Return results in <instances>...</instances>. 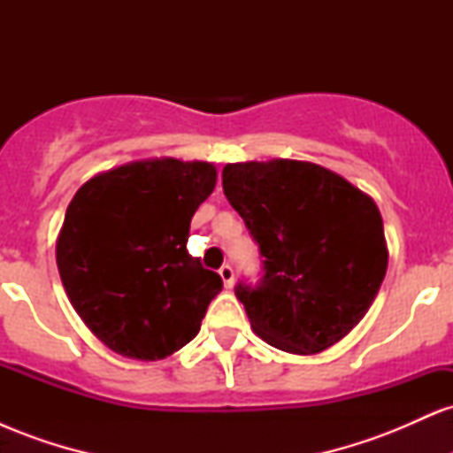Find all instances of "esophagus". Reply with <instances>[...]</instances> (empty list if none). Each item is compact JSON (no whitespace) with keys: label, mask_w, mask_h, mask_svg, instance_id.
I'll list each match as a JSON object with an SVG mask.
<instances>
[{"label":"esophagus","mask_w":453,"mask_h":453,"mask_svg":"<svg viewBox=\"0 0 453 453\" xmlns=\"http://www.w3.org/2000/svg\"><path fill=\"white\" fill-rule=\"evenodd\" d=\"M219 274H221L223 283H226V288H232V285H234V268L230 266V264H223V266L219 268Z\"/></svg>","instance_id":"obj_1"}]
</instances>
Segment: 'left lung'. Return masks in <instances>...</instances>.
Instances as JSON below:
<instances>
[{
  "instance_id": "obj_1",
  "label": "left lung",
  "mask_w": 453,
  "mask_h": 453,
  "mask_svg": "<svg viewBox=\"0 0 453 453\" xmlns=\"http://www.w3.org/2000/svg\"><path fill=\"white\" fill-rule=\"evenodd\" d=\"M223 194L259 244L262 279L238 280L253 332L311 356L339 342L371 309L388 270L371 196L309 161L227 164Z\"/></svg>"
}]
</instances>
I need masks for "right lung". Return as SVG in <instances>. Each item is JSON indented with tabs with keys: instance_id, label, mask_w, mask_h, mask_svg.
<instances>
[{
	"instance_id": "add662e5",
	"label": "right lung",
	"mask_w": 453,
	"mask_h": 453,
	"mask_svg": "<svg viewBox=\"0 0 453 453\" xmlns=\"http://www.w3.org/2000/svg\"><path fill=\"white\" fill-rule=\"evenodd\" d=\"M209 161H132L87 180L57 238L67 298L108 349L161 360L200 332L223 280L187 251L191 217L212 194Z\"/></svg>"
}]
</instances>
